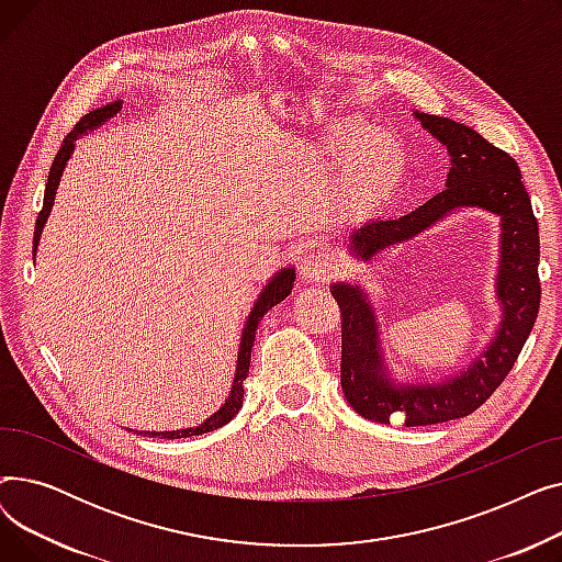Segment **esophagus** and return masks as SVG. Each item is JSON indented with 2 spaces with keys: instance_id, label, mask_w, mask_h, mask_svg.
Masks as SVG:
<instances>
[{
  "instance_id": "obj_1",
  "label": "esophagus",
  "mask_w": 562,
  "mask_h": 562,
  "mask_svg": "<svg viewBox=\"0 0 562 562\" xmlns=\"http://www.w3.org/2000/svg\"><path fill=\"white\" fill-rule=\"evenodd\" d=\"M335 259L330 257V255H326V252H307L305 257H303V261H301V271H303V278L307 280V282H323V280H328V278H333V273H335Z\"/></svg>"
}]
</instances>
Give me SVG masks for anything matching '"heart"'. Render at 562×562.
<instances>
[{"mask_svg":"<svg viewBox=\"0 0 562 562\" xmlns=\"http://www.w3.org/2000/svg\"><path fill=\"white\" fill-rule=\"evenodd\" d=\"M321 147L330 159H341L335 191L348 210L373 214L396 195L407 159L394 134L339 117L323 132Z\"/></svg>","mask_w":562,"mask_h":562,"instance_id":"obj_1","label":"heart"}]
</instances>
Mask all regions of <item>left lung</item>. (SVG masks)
Listing matches in <instances>:
<instances>
[{
	"mask_svg": "<svg viewBox=\"0 0 562 562\" xmlns=\"http://www.w3.org/2000/svg\"><path fill=\"white\" fill-rule=\"evenodd\" d=\"M415 115L451 155L447 189L407 216L375 218L352 229L348 236L350 252L369 261L380 250L409 241L460 206H479L501 216L496 296L504 316L496 337L460 375L432 385H403L387 373L367 293L350 282H337L330 291L341 310V390L350 407L378 424L432 426L479 409L517 362L540 310V234L519 166L508 153L451 117Z\"/></svg>",
	"mask_w": 562,
	"mask_h": 562,
	"instance_id": "obj_1",
	"label": "left lung"
}]
</instances>
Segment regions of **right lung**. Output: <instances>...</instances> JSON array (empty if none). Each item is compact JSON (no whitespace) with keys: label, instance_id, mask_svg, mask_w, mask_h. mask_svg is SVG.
<instances>
[{"label":"right lung","instance_id":"add662e5","mask_svg":"<svg viewBox=\"0 0 562 562\" xmlns=\"http://www.w3.org/2000/svg\"><path fill=\"white\" fill-rule=\"evenodd\" d=\"M123 109V102L115 100L106 106H100L91 113H86L81 121L75 125V130L64 138V145L58 147V153L54 157V164L49 168V175H47V187H45V200H43V210L36 218V232H34V255H36V248H38V241H41V234H43V227L49 218V212H52V204H54V195H56V189H58V182H61V175H64V168L75 150V140L79 136H83L86 132H91L100 125H104L109 117H113L117 111ZM293 280H296V271L291 269H282L269 284L263 286V291L259 293V299L255 303V307L250 310L248 314V321H246V328H244V335H241V346H239V358H236V373H234V382H232V392L227 396V401L221 405L218 412H214V415L202 422L200 426L195 428H182V430H166V432H147V430H140L143 437H161V439H182V437H193V435H202V432H210V430H216L221 426H225L227 422H232V417L239 412V407L244 405V380L248 375V369H250V352H252V344H255V330H257V323L263 318V314L269 312L271 307H276L278 303H282L289 293H291V286H293Z\"/></svg>","mask_w":562,"mask_h":562}]
</instances>
